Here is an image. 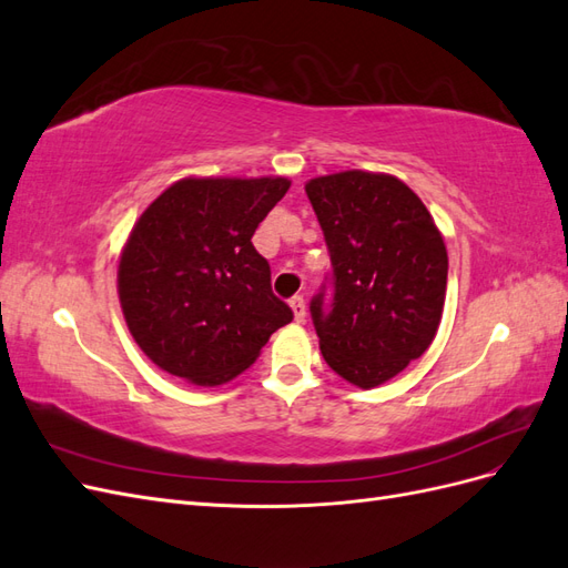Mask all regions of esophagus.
Wrapping results in <instances>:
<instances>
[{
    "label": "esophagus",
    "mask_w": 568,
    "mask_h": 568,
    "mask_svg": "<svg viewBox=\"0 0 568 568\" xmlns=\"http://www.w3.org/2000/svg\"><path fill=\"white\" fill-rule=\"evenodd\" d=\"M291 311H294L296 322H305L307 311H305V301H303V296H294V298H291Z\"/></svg>",
    "instance_id": "esophagus-1"
}]
</instances>
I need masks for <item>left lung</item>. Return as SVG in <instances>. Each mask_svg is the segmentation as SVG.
Instances as JSON below:
<instances>
[{"label":"left lung","mask_w":568,"mask_h":568,"mask_svg":"<svg viewBox=\"0 0 568 568\" xmlns=\"http://www.w3.org/2000/svg\"><path fill=\"white\" fill-rule=\"evenodd\" d=\"M332 272L311 301L320 351L374 388L424 355L438 332L448 251L422 199L390 175L346 170L305 184Z\"/></svg>","instance_id":"8db88e82"}]
</instances>
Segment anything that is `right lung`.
Masks as SVG:
<instances>
[{
  "mask_svg": "<svg viewBox=\"0 0 568 568\" xmlns=\"http://www.w3.org/2000/svg\"><path fill=\"white\" fill-rule=\"evenodd\" d=\"M288 186L284 178L182 180L136 220L118 294L130 334L161 369L225 384L294 320L251 242Z\"/></svg>",
  "mask_w": 568,
  "mask_h": 568,
  "instance_id": "1",
  "label": "right lung"
}]
</instances>
